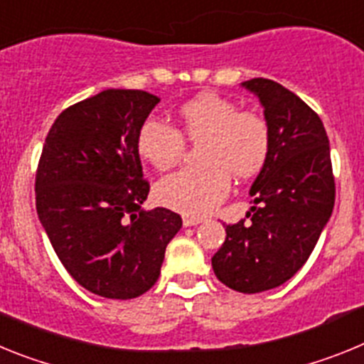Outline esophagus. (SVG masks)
I'll list each match as a JSON object with an SVG mask.
<instances>
[{
    "mask_svg": "<svg viewBox=\"0 0 364 364\" xmlns=\"http://www.w3.org/2000/svg\"><path fill=\"white\" fill-rule=\"evenodd\" d=\"M202 220H204V218L189 217V215H184V218H182V222H184V226H186V228H189V226H197V224H200Z\"/></svg>",
    "mask_w": 364,
    "mask_h": 364,
    "instance_id": "34e87169",
    "label": "esophagus"
}]
</instances>
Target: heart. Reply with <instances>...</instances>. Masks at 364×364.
<instances>
[{
    "instance_id": "obj_1",
    "label": "heart",
    "mask_w": 364,
    "mask_h": 364,
    "mask_svg": "<svg viewBox=\"0 0 364 364\" xmlns=\"http://www.w3.org/2000/svg\"><path fill=\"white\" fill-rule=\"evenodd\" d=\"M180 131L156 118L140 125L136 151L156 169H167L184 153V137L198 143L202 164L188 166L159 180L154 195L160 204L191 217L208 215L226 198L230 173L250 178L264 167L272 149V131L264 117L240 111L239 104L205 92L178 109Z\"/></svg>"
}]
</instances>
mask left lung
<instances>
[{
  "label": "left lung",
  "mask_w": 364,
  "mask_h": 364,
  "mask_svg": "<svg viewBox=\"0 0 364 364\" xmlns=\"http://www.w3.org/2000/svg\"><path fill=\"white\" fill-rule=\"evenodd\" d=\"M264 107L272 149L253 182L248 220L226 226V240L211 259L222 284L260 294L284 284L304 266L336 202L330 144L314 109L281 83L242 82Z\"/></svg>",
  "instance_id": "left-lung-1"
}]
</instances>
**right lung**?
<instances>
[{
  "mask_svg": "<svg viewBox=\"0 0 364 364\" xmlns=\"http://www.w3.org/2000/svg\"><path fill=\"white\" fill-rule=\"evenodd\" d=\"M159 102L146 91L107 89L67 107L45 138L38 217L70 277L100 297L146 294L182 228L178 213L142 208L149 182L136 134Z\"/></svg>",
  "mask_w": 364,
  "mask_h": 364,
  "instance_id": "right-lung-1",
  "label": "right lung"
}]
</instances>
